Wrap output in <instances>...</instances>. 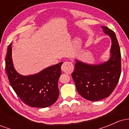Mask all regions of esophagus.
Instances as JSON below:
<instances>
[{
    "label": "esophagus",
    "instance_id": "34e87169",
    "mask_svg": "<svg viewBox=\"0 0 129 129\" xmlns=\"http://www.w3.org/2000/svg\"><path fill=\"white\" fill-rule=\"evenodd\" d=\"M61 69L64 72H70L73 69V64L72 62H66L62 64Z\"/></svg>",
    "mask_w": 129,
    "mask_h": 129
}]
</instances>
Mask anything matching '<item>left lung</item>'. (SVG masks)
<instances>
[{"label": "left lung", "instance_id": "left-lung-1", "mask_svg": "<svg viewBox=\"0 0 129 129\" xmlns=\"http://www.w3.org/2000/svg\"><path fill=\"white\" fill-rule=\"evenodd\" d=\"M102 28L112 39L110 59L100 65H88L76 60L72 74L79 94L91 101L109 96L116 87L121 73L120 48L115 32L106 26Z\"/></svg>", "mask_w": 129, "mask_h": 129}]
</instances>
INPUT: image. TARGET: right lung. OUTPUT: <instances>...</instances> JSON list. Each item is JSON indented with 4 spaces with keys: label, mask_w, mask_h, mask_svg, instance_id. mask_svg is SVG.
<instances>
[{
    "label": "right lung",
    "mask_w": 129,
    "mask_h": 129,
    "mask_svg": "<svg viewBox=\"0 0 129 129\" xmlns=\"http://www.w3.org/2000/svg\"><path fill=\"white\" fill-rule=\"evenodd\" d=\"M11 45L10 44L7 49L5 69L10 85L17 95L32 107L45 108L53 105L59 94L57 83L63 62L47 68L36 75L22 76L13 67Z\"/></svg>",
    "instance_id": "right-lung-1"
}]
</instances>
